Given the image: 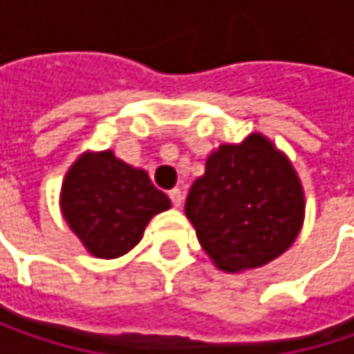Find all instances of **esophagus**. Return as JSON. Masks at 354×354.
I'll use <instances>...</instances> for the list:
<instances>
[{
	"instance_id": "esophagus-1",
	"label": "esophagus",
	"mask_w": 354,
	"mask_h": 354,
	"mask_svg": "<svg viewBox=\"0 0 354 354\" xmlns=\"http://www.w3.org/2000/svg\"><path fill=\"white\" fill-rule=\"evenodd\" d=\"M168 196H170V201H172V205H174V207H180V205H182V201H184V192H182L180 188L170 190V192H168Z\"/></svg>"
}]
</instances>
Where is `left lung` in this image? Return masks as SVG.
I'll use <instances>...</instances> for the list:
<instances>
[{
  "mask_svg": "<svg viewBox=\"0 0 354 354\" xmlns=\"http://www.w3.org/2000/svg\"><path fill=\"white\" fill-rule=\"evenodd\" d=\"M184 211L211 260L236 272L274 260L295 242L304 190L289 160L262 135H250L209 156Z\"/></svg>",
  "mask_w": 354,
  "mask_h": 354,
  "instance_id": "left-lung-1",
  "label": "left lung"
}]
</instances>
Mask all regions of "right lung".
I'll list each match as a JSON object with an SVG mask.
<instances>
[{"instance_id": "obj_1", "label": "right lung", "mask_w": 354, "mask_h": 354, "mask_svg": "<svg viewBox=\"0 0 354 354\" xmlns=\"http://www.w3.org/2000/svg\"><path fill=\"white\" fill-rule=\"evenodd\" d=\"M170 207L143 170L114 158L112 151L80 158L63 182L61 209L94 256L116 258L141 240L147 221Z\"/></svg>"}]
</instances>
